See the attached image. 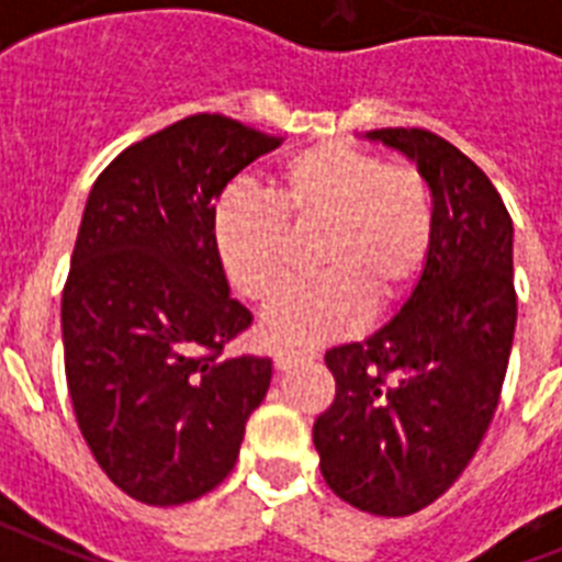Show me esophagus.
<instances>
[{"instance_id": "34e87169", "label": "esophagus", "mask_w": 562, "mask_h": 562, "mask_svg": "<svg viewBox=\"0 0 562 562\" xmlns=\"http://www.w3.org/2000/svg\"><path fill=\"white\" fill-rule=\"evenodd\" d=\"M308 359H314V353H302V350H277V353H274V368L282 373V370L296 368V364L308 362Z\"/></svg>"}]
</instances>
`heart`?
<instances>
[{
  "instance_id": "1",
  "label": "heart",
  "mask_w": 562,
  "mask_h": 562,
  "mask_svg": "<svg viewBox=\"0 0 562 562\" xmlns=\"http://www.w3.org/2000/svg\"><path fill=\"white\" fill-rule=\"evenodd\" d=\"M266 200H217L212 243L234 294L268 308L288 282L294 243L314 240L311 271L319 277L262 322L274 345L308 348L348 334L368 308L404 305L427 271L436 209L416 166L322 140L277 166Z\"/></svg>"
}]
</instances>
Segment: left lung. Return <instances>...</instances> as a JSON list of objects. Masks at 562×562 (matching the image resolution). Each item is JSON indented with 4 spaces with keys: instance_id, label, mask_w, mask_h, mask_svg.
Segmentation results:
<instances>
[{
    "instance_id": "left-lung-1",
    "label": "left lung",
    "mask_w": 562,
    "mask_h": 562,
    "mask_svg": "<svg viewBox=\"0 0 562 562\" xmlns=\"http://www.w3.org/2000/svg\"><path fill=\"white\" fill-rule=\"evenodd\" d=\"M436 209L422 282L384 328L325 353L336 398L314 422L325 484L356 509L404 517L450 490L490 429L517 322L512 217L475 160L429 130L387 126Z\"/></svg>"
}]
</instances>
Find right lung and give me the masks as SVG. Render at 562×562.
<instances>
[{
  "mask_svg": "<svg viewBox=\"0 0 562 562\" xmlns=\"http://www.w3.org/2000/svg\"><path fill=\"white\" fill-rule=\"evenodd\" d=\"M280 144L200 112L126 146L92 183L61 294L67 390L99 467L140 504L212 492L268 393L271 359L223 356L251 314L228 296L212 214Z\"/></svg>",
  "mask_w": 562,
  "mask_h": 562,
  "instance_id": "right-lung-1",
  "label": "right lung"
}]
</instances>
